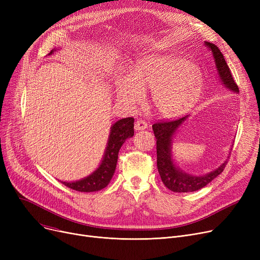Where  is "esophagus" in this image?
Returning <instances> with one entry per match:
<instances>
[{"instance_id": "1", "label": "esophagus", "mask_w": 260, "mask_h": 260, "mask_svg": "<svg viewBox=\"0 0 260 260\" xmlns=\"http://www.w3.org/2000/svg\"><path fill=\"white\" fill-rule=\"evenodd\" d=\"M147 127V123L143 120H137L135 122V129L136 131H143Z\"/></svg>"}]
</instances>
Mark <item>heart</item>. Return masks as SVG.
Returning a JSON list of instances; mask_svg holds the SVG:
<instances>
[{"mask_svg":"<svg viewBox=\"0 0 260 260\" xmlns=\"http://www.w3.org/2000/svg\"><path fill=\"white\" fill-rule=\"evenodd\" d=\"M153 90V103L165 117H178L192 107L202 90V81L195 65L183 58L153 54L141 59L129 76L118 85L123 101L136 104L143 93Z\"/></svg>","mask_w":260,"mask_h":260,"instance_id":"obj_1","label":"heart"}]
</instances>
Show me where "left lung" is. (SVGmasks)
Here are the masks:
<instances>
[{
  "label": "left lung",
  "instance_id": "obj_1",
  "mask_svg": "<svg viewBox=\"0 0 260 260\" xmlns=\"http://www.w3.org/2000/svg\"><path fill=\"white\" fill-rule=\"evenodd\" d=\"M206 47L211 51L216 72L218 74L220 83L229 90L238 93L239 89L235 81L231 75L230 68L223 58V54L215 44L210 42H204ZM188 116L173 121L157 122L153 125V131L157 139V168L160 174L161 180L165 185L175 193H188L195 192L209 184L218 175H220L226 165L224 161L216 170L202 176H195L182 171L179 167L176 166L173 158L172 146L173 138L182 126L183 123L187 120Z\"/></svg>",
  "mask_w": 260,
  "mask_h": 260
}]
</instances>
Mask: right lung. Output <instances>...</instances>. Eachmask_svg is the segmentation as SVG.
Segmentation results:
<instances>
[{"label": "right lung", "instance_id": "obj_1", "mask_svg": "<svg viewBox=\"0 0 260 260\" xmlns=\"http://www.w3.org/2000/svg\"><path fill=\"white\" fill-rule=\"evenodd\" d=\"M56 50H58V48H53L48 53V56ZM133 136L134 118H124L116 121L111 126L103 158L95 171H93L85 178L71 182L61 181V183L72 189L78 190V192H98V190L104 188L113 178L117 167L118 154L122 144L125 142L126 139L132 138Z\"/></svg>", "mask_w": 260, "mask_h": 260}]
</instances>
